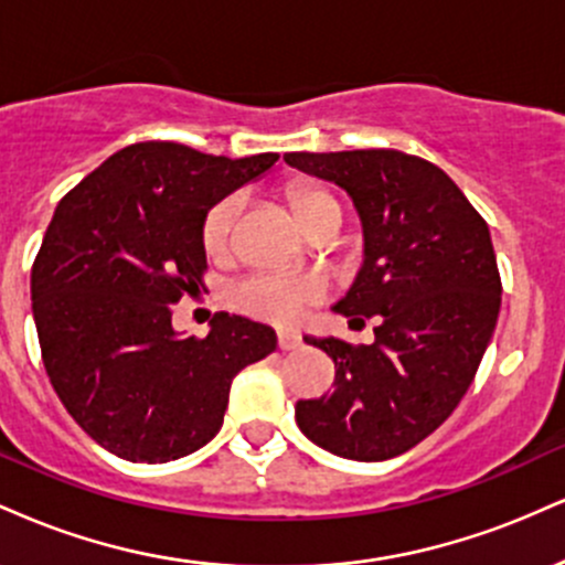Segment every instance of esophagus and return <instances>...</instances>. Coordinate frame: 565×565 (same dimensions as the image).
<instances>
[{"instance_id": "esophagus-1", "label": "esophagus", "mask_w": 565, "mask_h": 565, "mask_svg": "<svg viewBox=\"0 0 565 565\" xmlns=\"http://www.w3.org/2000/svg\"><path fill=\"white\" fill-rule=\"evenodd\" d=\"M300 342H302L300 334H295V332H278V348H281V350H295V348H300Z\"/></svg>"}]
</instances>
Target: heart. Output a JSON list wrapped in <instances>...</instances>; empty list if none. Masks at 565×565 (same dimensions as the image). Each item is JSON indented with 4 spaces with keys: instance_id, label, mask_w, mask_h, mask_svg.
Instances as JSON below:
<instances>
[{
    "instance_id": "heart-1",
    "label": "heart",
    "mask_w": 565,
    "mask_h": 565,
    "mask_svg": "<svg viewBox=\"0 0 565 565\" xmlns=\"http://www.w3.org/2000/svg\"><path fill=\"white\" fill-rule=\"evenodd\" d=\"M332 196L321 188L313 185H295L289 191V204L295 210L297 220L308 225V220L321 210L323 204H332ZM238 217V196L220 199L204 217V246L212 257H223L231 249L233 225ZM321 278L300 276V274H252L236 281L228 289V300L233 308L242 313L255 316V319L274 321V323H297L305 316V310L323 297Z\"/></svg>"
}]
</instances>
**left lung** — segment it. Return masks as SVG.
<instances>
[{
	"mask_svg": "<svg viewBox=\"0 0 565 565\" xmlns=\"http://www.w3.org/2000/svg\"><path fill=\"white\" fill-rule=\"evenodd\" d=\"M284 161L353 201L364 265L332 310L377 319L372 345L305 337L334 361V391L297 401L295 419L337 457H398L449 419L494 334L502 281L489 225L449 174L419 157L369 148Z\"/></svg>",
	"mask_w": 565,
	"mask_h": 565,
	"instance_id": "8db88e82",
	"label": "left lung"
}]
</instances>
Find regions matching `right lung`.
Masks as SVG:
<instances>
[{
	"label": "right lung",
	"instance_id": "add662e5",
	"mask_svg": "<svg viewBox=\"0 0 565 565\" xmlns=\"http://www.w3.org/2000/svg\"><path fill=\"white\" fill-rule=\"evenodd\" d=\"M276 159L135 142L57 204L31 268L39 345L57 398L116 457L170 462L210 444L233 377L276 350L244 316L217 313L204 340L172 327L206 268V212Z\"/></svg>",
	"mask_w": 565,
	"mask_h": 565
}]
</instances>
